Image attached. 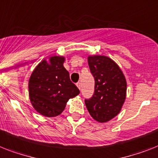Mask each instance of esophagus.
Wrapping results in <instances>:
<instances>
[{"label":"esophagus","instance_id":"1","mask_svg":"<svg viewBox=\"0 0 158 158\" xmlns=\"http://www.w3.org/2000/svg\"><path fill=\"white\" fill-rule=\"evenodd\" d=\"M77 86L79 88V89H81V82H77Z\"/></svg>","mask_w":158,"mask_h":158}]
</instances>
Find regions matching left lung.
<instances>
[{"mask_svg": "<svg viewBox=\"0 0 158 158\" xmlns=\"http://www.w3.org/2000/svg\"><path fill=\"white\" fill-rule=\"evenodd\" d=\"M88 64L94 78V93L85 102L91 116L105 123L120 111L126 98L127 82L119 67L109 57L89 56Z\"/></svg>", "mask_w": 158, "mask_h": 158, "instance_id": "obj_1", "label": "left lung"}]
</instances>
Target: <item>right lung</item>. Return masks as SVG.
I'll return each instance as SVG.
<instances>
[{
  "label": "right lung",
  "instance_id": "add662e5",
  "mask_svg": "<svg viewBox=\"0 0 158 158\" xmlns=\"http://www.w3.org/2000/svg\"><path fill=\"white\" fill-rule=\"evenodd\" d=\"M64 62V58L62 56L51 57L49 62L44 60L35 68L30 78L31 104L44 116L55 117L61 114L69 99L80 93L70 81Z\"/></svg>",
  "mask_w": 158,
  "mask_h": 158
}]
</instances>
